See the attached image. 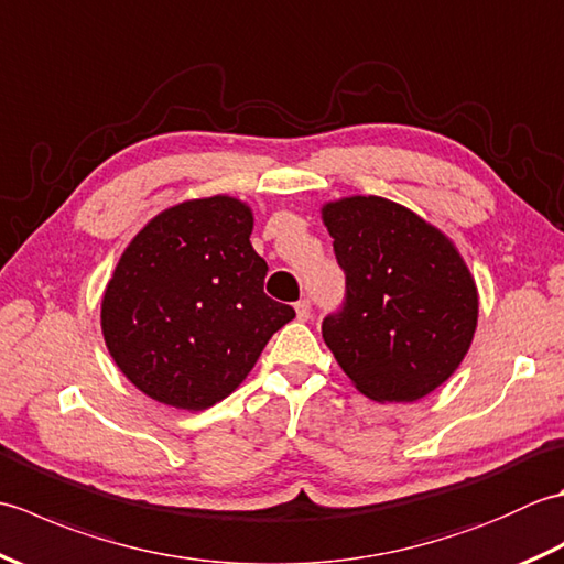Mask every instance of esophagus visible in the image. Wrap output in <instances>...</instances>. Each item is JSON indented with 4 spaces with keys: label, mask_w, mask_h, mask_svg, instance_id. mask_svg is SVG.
<instances>
[{
    "label": "esophagus",
    "mask_w": 564,
    "mask_h": 564,
    "mask_svg": "<svg viewBox=\"0 0 564 564\" xmlns=\"http://www.w3.org/2000/svg\"><path fill=\"white\" fill-rule=\"evenodd\" d=\"M310 313H313V310H310V301H301V303H295V315H297V319H310Z\"/></svg>",
    "instance_id": "1"
}]
</instances>
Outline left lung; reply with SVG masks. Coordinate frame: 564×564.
Listing matches in <instances>:
<instances>
[{
  "label": "left lung",
  "mask_w": 564,
  "mask_h": 564,
  "mask_svg": "<svg viewBox=\"0 0 564 564\" xmlns=\"http://www.w3.org/2000/svg\"><path fill=\"white\" fill-rule=\"evenodd\" d=\"M319 213L346 273L344 310L322 322L329 351L370 400L426 398L463 364L480 315L458 247L382 196H344Z\"/></svg>",
  "instance_id": "obj_1"
}]
</instances>
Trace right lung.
<instances>
[{"label":"right lung","mask_w":564,"mask_h":564,"mask_svg":"<svg viewBox=\"0 0 564 564\" xmlns=\"http://www.w3.org/2000/svg\"><path fill=\"white\" fill-rule=\"evenodd\" d=\"M254 213L227 194L188 198L130 239L101 297L118 370L154 402L200 412L232 394L295 317L263 293Z\"/></svg>","instance_id":"1"}]
</instances>
